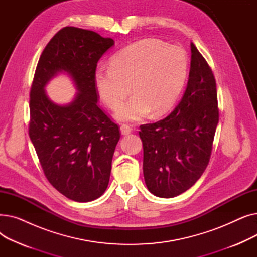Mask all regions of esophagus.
<instances>
[{"mask_svg": "<svg viewBox=\"0 0 257 257\" xmlns=\"http://www.w3.org/2000/svg\"><path fill=\"white\" fill-rule=\"evenodd\" d=\"M131 131H132V128L130 125L123 124L120 126V133L123 134V136H127V134H129Z\"/></svg>", "mask_w": 257, "mask_h": 257, "instance_id": "esophagus-1", "label": "esophagus"}]
</instances>
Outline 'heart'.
<instances>
[{
  "mask_svg": "<svg viewBox=\"0 0 257 257\" xmlns=\"http://www.w3.org/2000/svg\"><path fill=\"white\" fill-rule=\"evenodd\" d=\"M187 56L177 46L157 39H143L120 50L110 66H99L94 85L102 101L111 109L133 96L116 110L121 120H139L152 111L161 115L179 98L187 75Z\"/></svg>",
  "mask_w": 257,
  "mask_h": 257,
  "instance_id": "b5f03b06",
  "label": "heart"
}]
</instances>
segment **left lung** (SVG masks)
I'll list each match as a JSON object with an SVG mask.
<instances>
[{
	"mask_svg": "<svg viewBox=\"0 0 257 257\" xmlns=\"http://www.w3.org/2000/svg\"><path fill=\"white\" fill-rule=\"evenodd\" d=\"M191 51L190 78L178 105L164 119L140 127L145 182L160 198L184 193L202 176L219 123L214 76L193 43Z\"/></svg>",
	"mask_w": 257,
	"mask_h": 257,
	"instance_id": "obj_1",
	"label": "left lung"
}]
</instances>
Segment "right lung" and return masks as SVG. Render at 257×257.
<instances>
[{"mask_svg": "<svg viewBox=\"0 0 257 257\" xmlns=\"http://www.w3.org/2000/svg\"><path fill=\"white\" fill-rule=\"evenodd\" d=\"M114 45L97 32L64 27L38 60L30 90L29 137L49 182L66 198L89 202L108 186L120 138L118 126L98 106L94 72ZM58 72L69 73L78 92L67 105L46 96L44 86Z\"/></svg>", "mask_w": 257, "mask_h": 257, "instance_id": "right-lung-1", "label": "right lung"}]
</instances>
